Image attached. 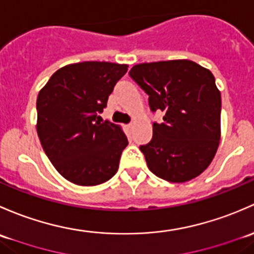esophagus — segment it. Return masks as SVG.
Wrapping results in <instances>:
<instances>
[{"label": "esophagus", "mask_w": 254, "mask_h": 254, "mask_svg": "<svg viewBox=\"0 0 254 254\" xmlns=\"http://www.w3.org/2000/svg\"><path fill=\"white\" fill-rule=\"evenodd\" d=\"M133 126H134V124H133V122H130V124L127 125L128 128H133Z\"/></svg>", "instance_id": "esophagus-1"}]
</instances>
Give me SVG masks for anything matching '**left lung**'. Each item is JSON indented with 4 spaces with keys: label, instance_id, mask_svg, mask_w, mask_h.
Returning a JSON list of instances; mask_svg holds the SVG:
<instances>
[{
    "label": "left lung",
    "instance_id": "left-lung-1",
    "mask_svg": "<svg viewBox=\"0 0 254 254\" xmlns=\"http://www.w3.org/2000/svg\"><path fill=\"white\" fill-rule=\"evenodd\" d=\"M129 75L149 95L151 111L164 112L153 139L139 149L149 170L175 184L210 165L221 137V95L209 69L190 60L135 64Z\"/></svg>",
    "mask_w": 254,
    "mask_h": 254
}]
</instances>
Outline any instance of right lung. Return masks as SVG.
<instances>
[{
	"instance_id": "obj_1",
	"label": "right lung",
	"mask_w": 254,
	"mask_h": 254,
	"mask_svg": "<svg viewBox=\"0 0 254 254\" xmlns=\"http://www.w3.org/2000/svg\"><path fill=\"white\" fill-rule=\"evenodd\" d=\"M127 69L111 62L70 64L39 91V139L55 169L72 184H104L119 170L127 137L121 126L103 122L99 114Z\"/></svg>"
}]
</instances>
